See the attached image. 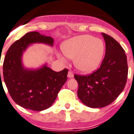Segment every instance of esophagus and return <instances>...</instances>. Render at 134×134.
I'll list each match as a JSON object with an SVG mask.
<instances>
[{"label":"esophagus","mask_w":134,"mask_h":134,"mask_svg":"<svg viewBox=\"0 0 134 134\" xmlns=\"http://www.w3.org/2000/svg\"><path fill=\"white\" fill-rule=\"evenodd\" d=\"M67 77H68V78H72V77H74V74H73V72L69 71L68 74H67Z\"/></svg>","instance_id":"esophagus-1"}]
</instances>
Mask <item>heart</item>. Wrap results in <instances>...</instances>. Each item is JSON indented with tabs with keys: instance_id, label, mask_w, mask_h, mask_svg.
<instances>
[{
	"instance_id": "b5f03b06",
	"label": "heart",
	"mask_w": 134,
	"mask_h": 134,
	"mask_svg": "<svg viewBox=\"0 0 134 134\" xmlns=\"http://www.w3.org/2000/svg\"><path fill=\"white\" fill-rule=\"evenodd\" d=\"M63 54L71 59H74V65L81 72H93L100 65L105 54L103 41L90 35H80L67 40L62 45ZM58 58L63 62L67 59L61 54Z\"/></svg>"
}]
</instances>
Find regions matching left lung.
I'll use <instances>...</instances> for the list:
<instances>
[{
    "label": "left lung",
    "instance_id": "obj_1",
    "mask_svg": "<svg viewBox=\"0 0 134 134\" xmlns=\"http://www.w3.org/2000/svg\"><path fill=\"white\" fill-rule=\"evenodd\" d=\"M102 35L106 51L100 68L89 76H74L78 98L91 108H101L113 103L123 91L128 74L127 56L121 45L112 37Z\"/></svg>",
    "mask_w": 134,
    "mask_h": 134
}]
</instances>
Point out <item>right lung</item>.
I'll return each instance as SVG.
<instances>
[{"label":"right lung","instance_id":"1","mask_svg":"<svg viewBox=\"0 0 134 134\" xmlns=\"http://www.w3.org/2000/svg\"><path fill=\"white\" fill-rule=\"evenodd\" d=\"M54 41L51 36L31 31L14 42L5 55L4 81L11 97L23 108L41 111L50 107L67 81V69L56 72L47 63L38 68H27L23 63V53L31 44L38 43L52 47Z\"/></svg>","mask_w":134,"mask_h":134}]
</instances>
